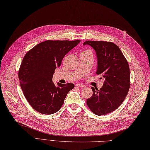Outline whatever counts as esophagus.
<instances>
[{"label": "esophagus", "mask_w": 150, "mask_h": 150, "mask_svg": "<svg viewBox=\"0 0 150 150\" xmlns=\"http://www.w3.org/2000/svg\"><path fill=\"white\" fill-rule=\"evenodd\" d=\"M76 87H79V88H84L85 85H84L83 84H76Z\"/></svg>", "instance_id": "1"}]
</instances>
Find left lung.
I'll use <instances>...</instances> for the list:
<instances>
[{"instance_id":"8db88e82","label":"left lung","mask_w":150,"mask_h":150,"mask_svg":"<svg viewBox=\"0 0 150 150\" xmlns=\"http://www.w3.org/2000/svg\"><path fill=\"white\" fill-rule=\"evenodd\" d=\"M83 45L90 46L96 52V74H101L104 79L100 89L91 88L93 95L86 103L95 115H108L121 105L128 94L130 86L128 61L120 48L112 42L87 40Z\"/></svg>"}]
</instances>
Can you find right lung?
Wrapping results in <instances>:
<instances>
[{
    "label": "right lung",
    "instance_id": "add662e5",
    "mask_svg": "<svg viewBox=\"0 0 150 150\" xmlns=\"http://www.w3.org/2000/svg\"><path fill=\"white\" fill-rule=\"evenodd\" d=\"M80 42L46 40L26 53L20 66L19 79L25 98L35 111L52 115L60 110L74 85L57 83L55 86L53 74L66 54Z\"/></svg>",
    "mask_w": 150,
    "mask_h": 150
}]
</instances>
